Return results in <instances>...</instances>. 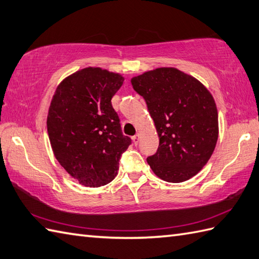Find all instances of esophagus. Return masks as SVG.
<instances>
[{
	"label": "esophagus",
	"mask_w": 259,
	"mask_h": 259,
	"mask_svg": "<svg viewBox=\"0 0 259 259\" xmlns=\"http://www.w3.org/2000/svg\"><path fill=\"white\" fill-rule=\"evenodd\" d=\"M140 137H141V135H140V134H136V135H134V136H133V141H134V143H135L136 145L139 144V142H140Z\"/></svg>",
	"instance_id": "1"
}]
</instances>
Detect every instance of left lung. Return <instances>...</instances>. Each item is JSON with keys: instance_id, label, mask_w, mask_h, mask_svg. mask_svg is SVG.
I'll return each mask as SVG.
<instances>
[{"instance_id": "obj_1", "label": "left lung", "mask_w": 259, "mask_h": 259, "mask_svg": "<svg viewBox=\"0 0 259 259\" xmlns=\"http://www.w3.org/2000/svg\"><path fill=\"white\" fill-rule=\"evenodd\" d=\"M145 100L159 137L147 157L155 175L185 182L208 162L218 139L215 101L196 78L174 67H159L131 79Z\"/></svg>"}]
</instances>
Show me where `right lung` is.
I'll list each match as a JSON object with an SVG mask.
<instances>
[{
	"label": "right lung",
	"instance_id": "add662e5",
	"mask_svg": "<svg viewBox=\"0 0 259 259\" xmlns=\"http://www.w3.org/2000/svg\"><path fill=\"white\" fill-rule=\"evenodd\" d=\"M123 82L117 73L86 67L63 79L52 99L47 120L52 149L62 167L84 186L112 182L132 144L111 102Z\"/></svg>",
	"mask_w": 259,
	"mask_h": 259
}]
</instances>
